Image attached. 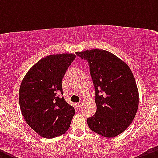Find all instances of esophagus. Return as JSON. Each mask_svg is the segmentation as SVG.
<instances>
[{
	"instance_id": "34e87169",
	"label": "esophagus",
	"mask_w": 158,
	"mask_h": 158,
	"mask_svg": "<svg viewBox=\"0 0 158 158\" xmlns=\"http://www.w3.org/2000/svg\"><path fill=\"white\" fill-rule=\"evenodd\" d=\"M82 103H83V102H79V103H77V107L79 108V109H80L81 107H82Z\"/></svg>"
}]
</instances>
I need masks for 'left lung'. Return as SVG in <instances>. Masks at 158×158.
Returning <instances> with one entry per match:
<instances>
[{
  "mask_svg": "<svg viewBox=\"0 0 158 158\" xmlns=\"http://www.w3.org/2000/svg\"><path fill=\"white\" fill-rule=\"evenodd\" d=\"M87 60L95 90L96 111L87 118L89 128L106 138L122 134L133 122L139 94L131 70L109 51L92 49L76 52Z\"/></svg>",
  "mask_w": 158,
  "mask_h": 158,
  "instance_id": "left-lung-1",
  "label": "left lung"
}]
</instances>
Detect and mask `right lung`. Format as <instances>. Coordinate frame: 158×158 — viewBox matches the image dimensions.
<instances>
[{"mask_svg":"<svg viewBox=\"0 0 158 158\" xmlns=\"http://www.w3.org/2000/svg\"><path fill=\"white\" fill-rule=\"evenodd\" d=\"M76 55H49L25 75L19 89V103L26 122L40 136L52 138L69 128L75 109L63 95L62 80Z\"/></svg>","mask_w":158,"mask_h":158,"instance_id":"obj_1","label":"right lung"}]
</instances>
